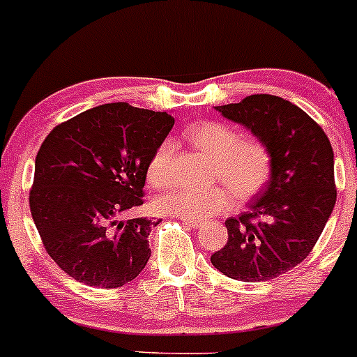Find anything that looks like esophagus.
Listing matches in <instances>:
<instances>
[{
  "mask_svg": "<svg viewBox=\"0 0 357 357\" xmlns=\"http://www.w3.org/2000/svg\"><path fill=\"white\" fill-rule=\"evenodd\" d=\"M181 221H183V223L186 225V227H192V228H199L200 225H202V223H200V221H195V220H185V218H181Z\"/></svg>",
  "mask_w": 357,
  "mask_h": 357,
  "instance_id": "obj_1",
  "label": "esophagus"
}]
</instances>
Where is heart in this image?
I'll return each instance as SVG.
<instances>
[{
	"mask_svg": "<svg viewBox=\"0 0 357 357\" xmlns=\"http://www.w3.org/2000/svg\"><path fill=\"white\" fill-rule=\"evenodd\" d=\"M185 137L192 146L213 160V176L225 185L211 188H174L158 197L157 207L165 214L185 220H206L231 209L235 195L251 200L266 188L274 172L271 146L259 137H241L234 127L207 120L190 127ZM174 143L165 139L158 144L146 167V178L155 188L171 181Z\"/></svg>",
	"mask_w": 357,
	"mask_h": 357,
	"instance_id": "b5f03b06",
	"label": "heart"
}]
</instances>
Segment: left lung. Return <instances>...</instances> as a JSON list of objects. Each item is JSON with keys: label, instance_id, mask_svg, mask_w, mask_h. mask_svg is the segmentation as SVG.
<instances>
[{"label": "left lung", "instance_id": "left-lung-1", "mask_svg": "<svg viewBox=\"0 0 357 357\" xmlns=\"http://www.w3.org/2000/svg\"><path fill=\"white\" fill-rule=\"evenodd\" d=\"M216 109L271 146L274 172L249 211L225 221L228 241L211 263L235 281L275 279L309 256L333 211V148L316 120L279 96H248Z\"/></svg>", "mask_w": 357, "mask_h": 357}]
</instances>
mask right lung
<instances>
[{
  "mask_svg": "<svg viewBox=\"0 0 357 357\" xmlns=\"http://www.w3.org/2000/svg\"><path fill=\"white\" fill-rule=\"evenodd\" d=\"M174 119L112 102L59 123L34 162L29 207L45 251L69 278L120 288L150 259L160 221L120 220L144 202L146 167Z\"/></svg>",
  "mask_w": 357,
  "mask_h": 357,
  "instance_id": "add662e5",
  "label": "right lung"
}]
</instances>
